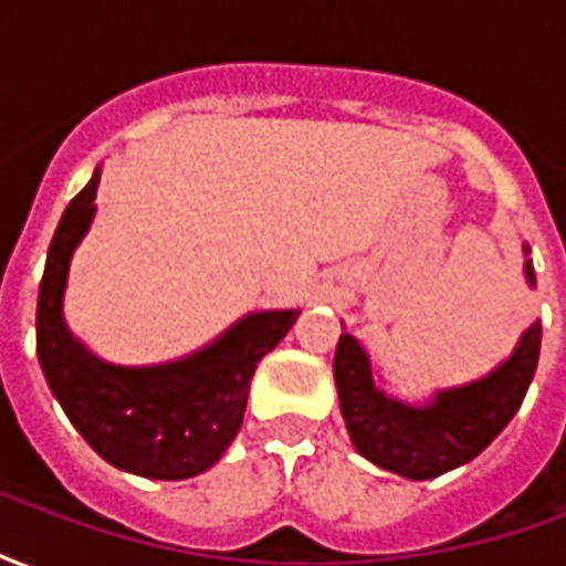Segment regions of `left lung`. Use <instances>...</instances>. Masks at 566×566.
Instances as JSON below:
<instances>
[{
    "label": "left lung",
    "instance_id": "8db88e82",
    "mask_svg": "<svg viewBox=\"0 0 566 566\" xmlns=\"http://www.w3.org/2000/svg\"><path fill=\"white\" fill-rule=\"evenodd\" d=\"M534 284V270L524 263ZM539 321L491 376L437 394L430 406H406L373 385V369L355 336L343 333L333 357L339 406L357 451L406 479H433L473 461L518 412L539 360Z\"/></svg>",
    "mask_w": 566,
    "mask_h": 566
}]
</instances>
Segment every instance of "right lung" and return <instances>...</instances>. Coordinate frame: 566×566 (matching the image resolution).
Listing matches in <instances>:
<instances>
[{
  "label": "right lung",
  "mask_w": 566,
  "mask_h": 566,
  "mask_svg": "<svg viewBox=\"0 0 566 566\" xmlns=\"http://www.w3.org/2000/svg\"><path fill=\"white\" fill-rule=\"evenodd\" d=\"M99 172L63 211L48 248L35 352L51 391L96 454L148 479H190L209 470L242 427L260 357L282 343L296 308L254 312L218 343L166 367H112L72 339L63 321L69 258L87 233Z\"/></svg>",
  "instance_id": "right-lung-1"
}]
</instances>
